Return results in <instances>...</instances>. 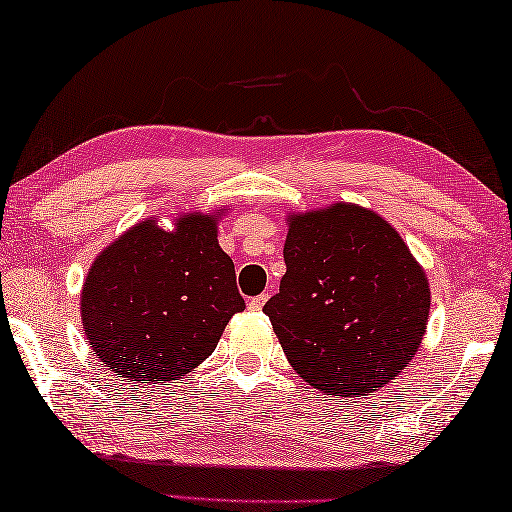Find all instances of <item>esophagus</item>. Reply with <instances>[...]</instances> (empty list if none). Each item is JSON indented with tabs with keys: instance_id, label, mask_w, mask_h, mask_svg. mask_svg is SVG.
<instances>
[{
	"instance_id": "obj_1",
	"label": "esophagus",
	"mask_w": 512,
	"mask_h": 512,
	"mask_svg": "<svg viewBox=\"0 0 512 512\" xmlns=\"http://www.w3.org/2000/svg\"><path fill=\"white\" fill-rule=\"evenodd\" d=\"M265 301H267V295H258L254 299H249L247 308H249V311H261V308L265 306Z\"/></svg>"
}]
</instances>
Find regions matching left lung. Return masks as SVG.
<instances>
[{
    "instance_id": "obj_1",
    "label": "left lung",
    "mask_w": 512,
    "mask_h": 512,
    "mask_svg": "<svg viewBox=\"0 0 512 512\" xmlns=\"http://www.w3.org/2000/svg\"><path fill=\"white\" fill-rule=\"evenodd\" d=\"M283 258L279 295L263 311L301 379L333 397H365L406 370L431 288L395 226L347 201L288 213Z\"/></svg>"
}]
</instances>
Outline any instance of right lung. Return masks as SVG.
<instances>
[{"mask_svg": "<svg viewBox=\"0 0 512 512\" xmlns=\"http://www.w3.org/2000/svg\"><path fill=\"white\" fill-rule=\"evenodd\" d=\"M224 211L183 213L172 231L149 217L92 261L81 322L106 370L127 381H179L245 311L236 267L217 242Z\"/></svg>", "mask_w": 512, "mask_h": 512, "instance_id": "obj_1", "label": "right lung"}]
</instances>
